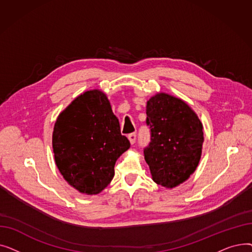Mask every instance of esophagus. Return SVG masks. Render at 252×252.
<instances>
[{"instance_id": "esophagus-1", "label": "esophagus", "mask_w": 252, "mask_h": 252, "mask_svg": "<svg viewBox=\"0 0 252 252\" xmlns=\"http://www.w3.org/2000/svg\"><path fill=\"white\" fill-rule=\"evenodd\" d=\"M127 138H128V140H129V143L133 145V144H135V142H136V140H137V134L136 133H131V134H129L128 136H127Z\"/></svg>"}]
</instances>
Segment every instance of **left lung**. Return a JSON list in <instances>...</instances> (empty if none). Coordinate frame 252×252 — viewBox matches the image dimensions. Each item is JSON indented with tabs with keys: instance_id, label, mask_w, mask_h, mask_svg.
Returning a JSON list of instances; mask_svg holds the SVG:
<instances>
[{
	"instance_id": "obj_1",
	"label": "left lung",
	"mask_w": 252,
	"mask_h": 252,
	"mask_svg": "<svg viewBox=\"0 0 252 252\" xmlns=\"http://www.w3.org/2000/svg\"><path fill=\"white\" fill-rule=\"evenodd\" d=\"M147 126L151 141L144 149L152 180L165 188L187 181L199 163L203 126L182 99L158 93L147 101Z\"/></svg>"
}]
</instances>
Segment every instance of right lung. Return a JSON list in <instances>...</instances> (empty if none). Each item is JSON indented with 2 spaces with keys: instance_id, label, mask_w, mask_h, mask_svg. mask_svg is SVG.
Returning a JSON list of instances; mask_svg holds the SVG:
<instances>
[{
  "instance_id": "obj_1",
  "label": "right lung",
  "mask_w": 252,
  "mask_h": 252,
  "mask_svg": "<svg viewBox=\"0 0 252 252\" xmlns=\"http://www.w3.org/2000/svg\"><path fill=\"white\" fill-rule=\"evenodd\" d=\"M52 145L64 180L88 195L99 194L108 186L116 160L130 146L100 90L85 92L59 114Z\"/></svg>"
}]
</instances>
